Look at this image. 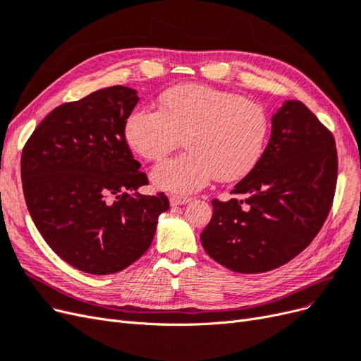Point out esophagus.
<instances>
[{
	"label": "esophagus",
	"mask_w": 361,
	"mask_h": 361,
	"mask_svg": "<svg viewBox=\"0 0 361 361\" xmlns=\"http://www.w3.org/2000/svg\"><path fill=\"white\" fill-rule=\"evenodd\" d=\"M192 201V197L189 196H180V195H171L169 196V202L171 205H185Z\"/></svg>",
	"instance_id": "34e87169"
}]
</instances>
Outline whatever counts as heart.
Here are the masks:
<instances>
[{
	"label": "heart",
	"instance_id": "b5f03b06",
	"mask_svg": "<svg viewBox=\"0 0 361 361\" xmlns=\"http://www.w3.org/2000/svg\"><path fill=\"white\" fill-rule=\"evenodd\" d=\"M271 130L259 103L200 84L166 90L159 109L139 106L124 124L126 141L145 160L165 157L184 137L188 153L151 171L154 188L188 195L219 181L243 178L258 165Z\"/></svg>",
	"mask_w": 361,
	"mask_h": 361
}]
</instances>
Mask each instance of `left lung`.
Here are the masks:
<instances>
[{"label": "left lung", "mask_w": 361, "mask_h": 361, "mask_svg": "<svg viewBox=\"0 0 361 361\" xmlns=\"http://www.w3.org/2000/svg\"><path fill=\"white\" fill-rule=\"evenodd\" d=\"M337 151L331 132L305 103L286 100L271 118L261 160L231 190L213 200V217L201 234L210 257L226 269L265 273L303 252L333 205Z\"/></svg>", "instance_id": "8db88e82"}]
</instances>
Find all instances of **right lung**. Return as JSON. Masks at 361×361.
I'll list each match as a JSON object with an SVG mask.
<instances>
[{"instance_id": "obj_1", "label": "right lung", "mask_w": 361, "mask_h": 361, "mask_svg": "<svg viewBox=\"0 0 361 361\" xmlns=\"http://www.w3.org/2000/svg\"><path fill=\"white\" fill-rule=\"evenodd\" d=\"M136 91L115 85L55 108L32 132L20 159L25 202L48 246L90 274H112L139 259L154 238L165 193L148 184L126 141Z\"/></svg>"}]
</instances>
